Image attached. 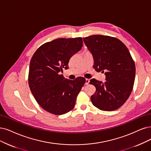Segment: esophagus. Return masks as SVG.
Instances as JSON below:
<instances>
[{"instance_id": "obj_1", "label": "esophagus", "mask_w": 151, "mask_h": 151, "mask_svg": "<svg viewBox=\"0 0 151 151\" xmlns=\"http://www.w3.org/2000/svg\"><path fill=\"white\" fill-rule=\"evenodd\" d=\"M89 83H90V80H89V79H86V80H85V85H88Z\"/></svg>"}]
</instances>
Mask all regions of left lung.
<instances>
[{"instance_id": "8db88e82", "label": "left lung", "mask_w": 151, "mask_h": 151, "mask_svg": "<svg viewBox=\"0 0 151 151\" xmlns=\"http://www.w3.org/2000/svg\"><path fill=\"white\" fill-rule=\"evenodd\" d=\"M94 60L93 67L104 72V82L90 80L96 87L91 96L93 104L100 110L114 111L126 101L132 90L136 66L129 51L119 39L109 36L95 35L83 38Z\"/></svg>"}]
</instances>
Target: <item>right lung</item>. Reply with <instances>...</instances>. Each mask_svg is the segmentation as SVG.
Segmentation results:
<instances>
[{"instance_id":"add662e5","label":"right lung","mask_w":151,"mask_h":151,"mask_svg":"<svg viewBox=\"0 0 151 151\" xmlns=\"http://www.w3.org/2000/svg\"><path fill=\"white\" fill-rule=\"evenodd\" d=\"M83 47L80 37L58 38L45 43L33 54L30 61L29 85L38 104L48 112L61 115L75 106L78 94L85 79H66L61 72L68 68L69 60Z\"/></svg>"}]
</instances>
